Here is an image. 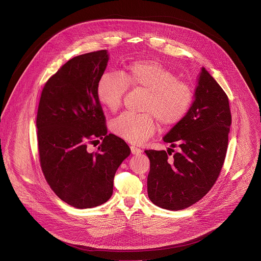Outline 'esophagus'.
Segmentation results:
<instances>
[{"label": "esophagus", "mask_w": 261, "mask_h": 261, "mask_svg": "<svg viewBox=\"0 0 261 261\" xmlns=\"http://www.w3.org/2000/svg\"><path fill=\"white\" fill-rule=\"evenodd\" d=\"M130 148H131V152H132V154H140V153L142 152V150H141L140 148L136 147V146H133V145H132Z\"/></svg>", "instance_id": "1"}]
</instances>
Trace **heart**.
Wrapping results in <instances>:
<instances>
[{
  "label": "heart",
  "mask_w": 261,
  "mask_h": 261,
  "mask_svg": "<svg viewBox=\"0 0 261 261\" xmlns=\"http://www.w3.org/2000/svg\"><path fill=\"white\" fill-rule=\"evenodd\" d=\"M146 92L142 114L124 113L111 122L112 132L130 143H141L156 129V121L164 128L175 126L189 113L194 92L192 87L177 80L176 74L155 60L139 59L130 62L122 75L102 73L96 83V97L108 111L117 112L127 88Z\"/></svg>",
  "instance_id": "heart-1"
}]
</instances>
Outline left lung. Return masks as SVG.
<instances>
[{
    "label": "left lung",
    "instance_id": "obj_1",
    "mask_svg": "<svg viewBox=\"0 0 261 261\" xmlns=\"http://www.w3.org/2000/svg\"><path fill=\"white\" fill-rule=\"evenodd\" d=\"M230 124L227 95L202 67L189 113L163 138L172 147L178 146V152L168 159L170 153L165 150L144 151L150 162L149 200L158 207L173 211L200 201L219 176Z\"/></svg>",
    "mask_w": 261,
    "mask_h": 261
}]
</instances>
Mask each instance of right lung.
Returning a JSON list of instances; mask_svg holds the SVG:
<instances>
[{
	"label": "right lung",
	"instance_id": "right-lung-1",
	"mask_svg": "<svg viewBox=\"0 0 261 261\" xmlns=\"http://www.w3.org/2000/svg\"><path fill=\"white\" fill-rule=\"evenodd\" d=\"M107 50L75 56L45 84L37 115L38 145L44 176L56 196L77 209L93 208L113 195L114 177L129 156L128 144L108 134L96 97ZM103 140L95 153L88 143Z\"/></svg>",
	"mask_w": 261,
	"mask_h": 261
}]
</instances>
